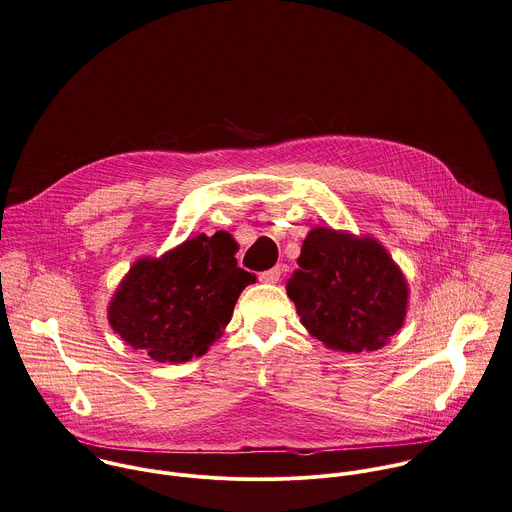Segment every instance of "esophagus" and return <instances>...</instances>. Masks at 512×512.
I'll use <instances>...</instances> for the list:
<instances>
[{
  "mask_svg": "<svg viewBox=\"0 0 512 512\" xmlns=\"http://www.w3.org/2000/svg\"><path fill=\"white\" fill-rule=\"evenodd\" d=\"M281 273H283V269L281 267H273V269H269V271H265V273H259V281L261 283H279V279H281Z\"/></svg>",
  "mask_w": 512,
  "mask_h": 512,
  "instance_id": "1",
  "label": "esophagus"
}]
</instances>
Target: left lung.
<instances>
[{
	"mask_svg": "<svg viewBox=\"0 0 512 512\" xmlns=\"http://www.w3.org/2000/svg\"><path fill=\"white\" fill-rule=\"evenodd\" d=\"M287 281L308 332L332 350H378L402 328L408 283L372 237L314 227Z\"/></svg>",
	"mask_w": 512,
	"mask_h": 512,
	"instance_id": "left-lung-1",
	"label": "left lung"
}]
</instances>
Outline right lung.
<instances>
[{
	"instance_id": "right-lung-1",
	"label": "right lung",
	"mask_w": 512,
	"mask_h": 512,
	"mask_svg": "<svg viewBox=\"0 0 512 512\" xmlns=\"http://www.w3.org/2000/svg\"><path fill=\"white\" fill-rule=\"evenodd\" d=\"M235 251L233 237L217 231L188 239L160 259L136 261L108 305L110 326L156 362L202 356L231 320L241 291L255 281L237 267Z\"/></svg>"
}]
</instances>
